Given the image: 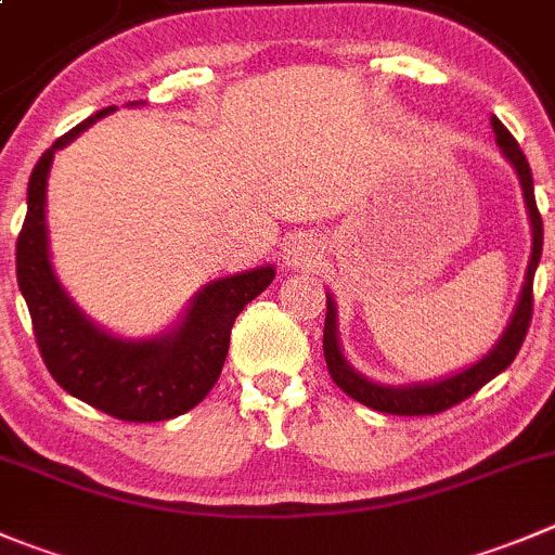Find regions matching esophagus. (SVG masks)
Here are the masks:
<instances>
[{"mask_svg": "<svg viewBox=\"0 0 555 555\" xmlns=\"http://www.w3.org/2000/svg\"><path fill=\"white\" fill-rule=\"evenodd\" d=\"M320 260V241L311 233L289 235L284 244V262L293 268H314Z\"/></svg>", "mask_w": 555, "mask_h": 555, "instance_id": "esophagus-1", "label": "esophagus"}]
</instances>
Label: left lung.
I'll return each mask as SVG.
<instances>
[{
    "label": "left lung",
    "instance_id": "8db88e82",
    "mask_svg": "<svg viewBox=\"0 0 555 555\" xmlns=\"http://www.w3.org/2000/svg\"><path fill=\"white\" fill-rule=\"evenodd\" d=\"M491 127L496 132V143L502 149L504 157L509 159V165L515 168L520 179V190H524L526 211H529L531 222V257L529 268H526V282L520 289L518 306H515L513 317H509L507 327H504L502 338L493 344V349L488 354H482L477 363H472L469 369L459 371L453 376H444L439 382H417V385H379V382L365 379L363 374L352 369L347 363L341 352V344H338V320H336V300L327 295V314H325V333H322V349H325V363L331 371L333 382L347 392L354 401L365 403L369 409L387 414H406V417H417V414H437L444 409L455 406L464 398L475 396L486 382H491L493 376L502 374L509 363L518 354L520 344H524L526 331H529L531 322V287H534V271L540 266L542 257V217L537 211L534 201V181H531V168L526 163V154L520 152L518 141H515L509 129L499 121L496 116H491Z\"/></svg>",
    "mask_w": 555,
    "mask_h": 555
}]
</instances>
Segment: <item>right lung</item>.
I'll return each instance as SVG.
<instances>
[{
	"label": "right lung",
	"mask_w": 555,
	"mask_h": 555,
	"mask_svg": "<svg viewBox=\"0 0 555 555\" xmlns=\"http://www.w3.org/2000/svg\"><path fill=\"white\" fill-rule=\"evenodd\" d=\"M113 111V105L96 111L37 159L26 190L24 228L15 244V273L42 363L59 387L116 421L159 423L190 412L217 385L235 317L273 282L276 268L262 266L206 284L190 300L179 325L163 336L121 338L94 325L53 273L46 192L53 154Z\"/></svg>",
	"instance_id": "right-lung-1"
}]
</instances>
